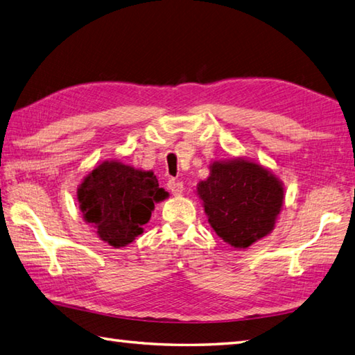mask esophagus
<instances>
[{
	"instance_id": "34e87169",
	"label": "esophagus",
	"mask_w": 355,
	"mask_h": 355,
	"mask_svg": "<svg viewBox=\"0 0 355 355\" xmlns=\"http://www.w3.org/2000/svg\"><path fill=\"white\" fill-rule=\"evenodd\" d=\"M168 187L172 192V195H182V192H183V183L178 182V180L171 178L168 182Z\"/></svg>"
}]
</instances>
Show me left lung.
Wrapping results in <instances>:
<instances>
[{"instance_id": "left-lung-1", "label": "left lung", "mask_w": 355, "mask_h": 355, "mask_svg": "<svg viewBox=\"0 0 355 355\" xmlns=\"http://www.w3.org/2000/svg\"><path fill=\"white\" fill-rule=\"evenodd\" d=\"M198 195L216 235L236 248L267 236L284 202V187L273 173L239 158L210 166Z\"/></svg>"}]
</instances>
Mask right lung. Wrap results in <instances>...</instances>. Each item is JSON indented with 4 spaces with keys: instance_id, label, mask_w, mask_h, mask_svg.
<instances>
[{
    "instance_id": "right-lung-1",
    "label": "right lung",
    "mask_w": 355,
    "mask_h": 355,
    "mask_svg": "<svg viewBox=\"0 0 355 355\" xmlns=\"http://www.w3.org/2000/svg\"><path fill=\"white\" fill-rule=\"evenodd\" d=\"M168 197L150 171L119 162H103L88 173L78 189L85 221L112 247H125L143 232L154 202Z\"/></svg>"
}]
</instances>
